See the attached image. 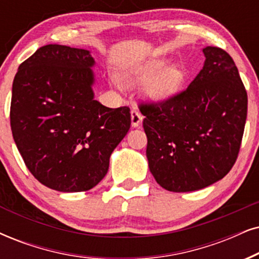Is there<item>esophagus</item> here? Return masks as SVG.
Returning <instances> with one entry per match:
<instances>
[{"mask_svg":"<svg viewBox=\"0 0 259 259\" xmlns=\"http://www.w3.org/2000/svg\"><path fill=\"white\" fill-rule=\"evenodd\" d=\"M142 118L143 117L139 111V109H137V107H133L132 109V125L134 127L139 126L141 122H142Z\"/></svg>","mask_w":259,"mask_h":259,"instance_id":"obj_1","label":"esophagus"}]
</instances>
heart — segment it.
I'll return each mask as SVG.
<instances>
[{"instance_id": "1", "label": "heart", "mask_w": 259, "mask_h": 259, "mask_svg": "<svg viewBox=\"0 0 259 259\" xmlns=\"http://www.w3.org/2000/svg\"><path fill=\"white\" fill-rule=\"evenodd\" d=\"M165 60H154L139 68L130 82H150L147 84L146 93L154 101H167L178 94L184 82L185 75L179 68H169Z\"/></svg>"}]
</instances>
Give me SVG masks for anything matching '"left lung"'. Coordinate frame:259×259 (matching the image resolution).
<instances>
[{
  "label": "left lung",
  "mask_w": 259,
  "mask_h": 259,
  "mask_svg": "<svg viewBox=\"0 0 259 259\" xmlns=\"http://www.w3.org/2000/svg\"><path fill=\"white\" fill-rule=\"evenodd\" d=\"M203 52V69L185 90L167 101L139 104L149 169L172 192L195 191L224 178L244 135L247 93L233 58L217 47Z\"/></svg>",
  "instance_id": "8db88e82"
}]
</instances>
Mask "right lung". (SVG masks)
<instances>
[{"label":"right lung","instance_id":"right-lung-1","mask_svg":"<svg viewBox=\"0 0 259 259\" xmlns=\"http://www.w3.org/2000/svg\"><path fill=\"white\" fill-rule=\"evenodd\" d=\"M93 64L88 50L49 44L22 62L13 81L15 145L34 178L57 191L94 188L132 124L127 106L93 99Z\"/></svg>","mask_w":259,"mask_h":259}]
</instances>
